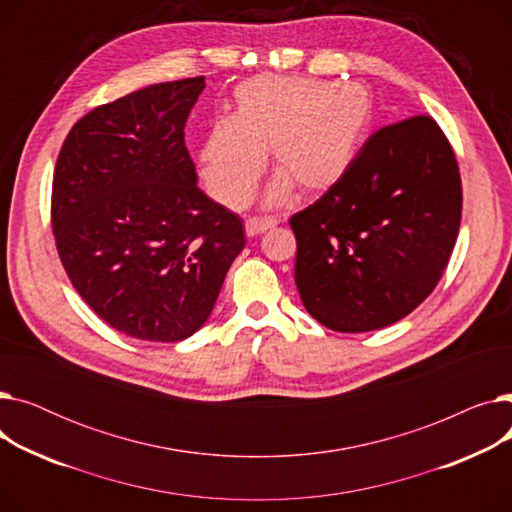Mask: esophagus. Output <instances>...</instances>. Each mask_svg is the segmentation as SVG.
<instances>
[{
	"label": "esophagus",
	"instance_id": "obj_1",
	"mask_svg": "<svg viewBox=\"0 0 512 512\" xmlns=\"http://www.w3.org/2000/svg\"><path fill=\"white\" fill-rule=\"evenodd\" d=\"M278 222L274 218H249L245 222V232L247 236H259L263 232H267L270 228H274Z\"/></svg>",
	"mask_w": 512,
	"mask_h": 512
}]
</instances>
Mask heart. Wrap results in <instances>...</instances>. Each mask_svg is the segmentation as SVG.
I'll list each match as a JSON object with an SVG mask.
<instances>
[{
  "label": "heart",
  "instance_id": "1",
  "mask_svg": "<svg viewBox=\"0 0 512 512\" xmlns=\"http://www.w3.org/2000/svg\"><path fill=\"white\" fill-rule=\"evenodd\" d=\"M232 118L215 120L199 151L209 195L230 209L245 207L263 174L265 153L278 172L267 203L294 188L319 197L351 168L371 101L363 87L307 76L261 74L238 85Z\"/></svg>",
  "mask_w": 512,
  "mask_h": 512
}]
</instances>
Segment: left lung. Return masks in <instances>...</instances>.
I'll list each match as a JSON object with an SVG mask.
<instances>
[{"mask_svg": "<svg viewBox=\"0 0 512 512\" xmlns=\"http://www.w3.org/2000/svg\"><path fill=\"white\" fill-rule=\"evenodd\" d=\"M461 211L459 164L434 118L373 132L342 180L290 218L305 309L334 332L396 324L440 282Z\"/></svg>", "mask_w": 512, "mask_h": 512, "instance_id": "obj_1", "label": "left lung"}]
</instances>
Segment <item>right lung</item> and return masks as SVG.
Instances as JSON below:
<instances>
[{
	"instance_id": "right-lung-1",
	"label": "right lung",
	"mask_w": 512,
	"mask_h": 512,
	"mask_svg": "<svg viewBox=\"0 0 512 512\" xmlns=\"http://www.w3.org/2000/svg\"><path fill=\"white\" fill-rule=\"evenodd\" d=\"M205 76L134 91L80 118L60 149L51 226L64 270L114 330L193 336L245 247L236 213L197 186L184 126Z\"/></svg>"
}]
</instances>
